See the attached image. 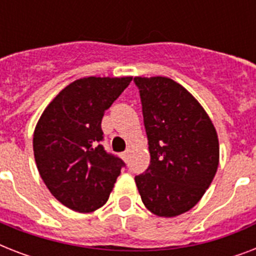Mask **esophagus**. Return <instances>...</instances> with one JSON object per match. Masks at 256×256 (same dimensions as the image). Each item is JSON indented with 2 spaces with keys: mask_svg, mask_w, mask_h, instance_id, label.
<instances>
[{
  "mask_svg": "<svg viewBox=\"0 0 256 256\" xmlns=\"http://www.w3.org/2000/svg\"><path fill=\"white\" fill-rule=\"evenodd\" d=\"M128 156H130V148H128L126 152H124L122 154H120V156H122V158H124V160H126V162H128Z\"/></svg>",
  "mask_w": 256,
  "mask_h": 256,
  "instance_id": "esophagus-1",
  "label": "esophagus"
}]
</instances>
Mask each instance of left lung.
<instances>
[{
  "label": "left lung",
  "instance_id": "obj_1",
  "mask_svg": "<svg viewBox=\"0 0 256 256\" xmlns=\"http://www.w3.org/2000/svg\"><path fill=\"white\" fill-rule=\"evenodd\" d=\"M140 90L150 164L136 175L142 202L158 216L196 204L212 182L219 142L212 122L186 88L168 77L134 78Z\"/></svg>",
  "mask_w": 256,
  "mask_h": 256
}]
</instances>
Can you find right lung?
I'll return each instance as SVG.
<instances>
[{"label":"right lung","instance_id":"1","mask_svg":"<svg viewBox=\"0 0 256 256\" xmlns=\"http://www.w3.org/2000/svg\"><path fill=\"white\" fill-rule=\"evenodd\" d=\"M132 78H81L66 86L38 120L33 136L36 164L56 198L78 212L108 202L126 164L104 150V112Z\"/></svg>","mask_w":256,"mask_h":256}]
</instances>
